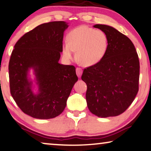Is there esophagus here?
Segmentation results:
<instances>
[{"mask_svg":"<svg viewBox=\"0 0 151 151\" xmlns=\"http://www.w3.org/2000/svg\"><path fill=\"white\" fill-rule=\"evenodd\" d=\"M76 75H77V76H78V77L81 78V75H82V73H83L82 68L77 67V68H76Z\"/></svg>","mask_w":151,"mask_h":151,"instance_id":"34e87169","label":"esophagus"}]
</instances>
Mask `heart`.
I'll return each mask as SVG.
<instances>
[{
    "label": "heart",
    "instance_id": "b5f03b06",
    "mask_svg": "<svg viewBox=\"0 0 151 151\" xmlns=\"http://www.w3.org/2000/svg\"><path fill=\"white\" fill-rule=\"evenodd\" d=\"M108 37L104 31L81 25L70 32L68 41L63 44V55L66 60L74 58L85 66H91L104 58L108 48Z\"/></svg>",
    "mask_w": 151,
    "mask_h": 151
}]
</instances>
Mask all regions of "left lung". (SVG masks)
<instances>
[{
	"mask_svg": "<svg viewBox=\"0 0 151 151\" xmlns=\"http://www.w3.org/2000/svg\"><path fill=\"white\" fill-rule=\"evenodd\" d=\"M93 27L106 33L109 44L99 63L83 70L87 84L86 100L93 114L101 118L117 116L130 106L138 91L140 63L133 43L111 26Z\"/></svg>",
	"mask_w": 151,
	"mask_h": 151,
	"instance_id": "8db88e82",
	"label": "left lung"
}]
</instances>
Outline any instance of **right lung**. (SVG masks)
<instances>
[{"label": "right lung", "mask_w": 151, "mask_h": 151, "mask_svg": "<svg viewBox=\"0 0 151 151\" xmlns=\"http://www.w3.org/2000/svg\"><path fill=\"white\" fill-rule=\"evenodd\" d=\"M64 21L38 25L16 43L9 64L11 94L24 113L37 119L56 118L64 111L78 81L75 67L58 63L63 52ZM33 68L38 92L28 77Z\"/></svg>", "instance_id": "add662e5"}]
</instances>
